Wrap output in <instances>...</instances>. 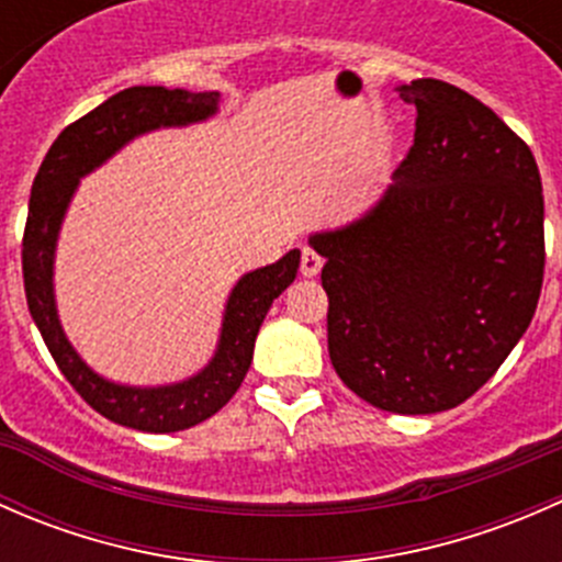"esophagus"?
I'll use <instances>...</instances> for the list:
<instances>
[{"label": "esophagus", "mask_w": 562, "mask_h": 562, "mask_svg": "<svg viewBox=\"0 0 562 562\" xmlns=\"http://www.w3.org/2000/svg\"><path fill=\"white\" fill-rule=\"evenodd\" d=\"M321 266H323L321 255H317L313 247H302V266H299V269H302V274L315 277L317 271H321Z\"/></svg>", "instance_id": "34e87169"}]
</instances>
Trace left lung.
Masks as SVG:
<instances>
[{
	"instance_id": "8db88e82",
	"label": "left lung",
	"mask_w": 562,
	"mask_h": 562,
	"mask_svg": "<svg viewBox=\"0 0 562 562\" xmlns=\"http://www.w3.org/2000/svg\"><path fill=\"white\" fill-rule=\"evenodd\" d=\"M416 133L383 201L315 234L328 356L389 413L462 405L530 326L543 282V192L530 146L473 94L400 87Z\"/></svg>"
}]
</instances>
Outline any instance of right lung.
Masks as SVG:
<instances>
[{"label": "right lung", "instance_id": "obj_1", "mask_svg": "<svg viewBox=\"0 0 562 562\" xmlns=\"http://www.w3.org/2000/svg\"><path fill=\"white\" fill-rule=\"evenodd\" d=\"M217 92H184L162 87H130L108 98L78 122L67 124L50 144L35 176L26 214L21 266L30 313L43 342L54 356L61 375L92 405L100 416L140 432H179L195 427L220 411L245 381L252 361L255 337L271 302L296 280L299 249H291L277 263L249 271L234 288L225 307L223 334L214 359L195 378L176 386L133 389L108 383L94 375L59 326L54 304V249L61 217L76 192L78 179L105 162L130 138L146 130L190 124L217 111Z\"/></svg>", "mask_w": 562, "mask_h": 562}]
</instances>
